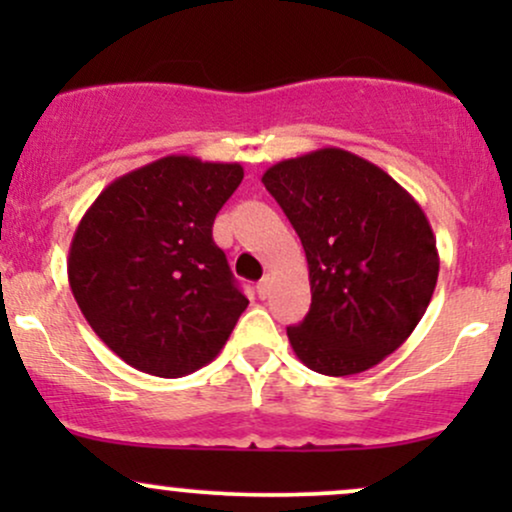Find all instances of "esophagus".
Segmentation results:
<instances>
[{"label":"esophagus","instance_id":"1","mask_svg":"<svg viewBox=\"0 0 512 512\" xmlns=\"http://www.w3.org/2000/svg\"><path fill=\"white\" fill-rule=\"evenodd\" d=\"M269 291H272V276L267 274V276H262V281H260V284H257V296L267 298Z\"/></svg>","mask_w":512,"mask_h":512}]
</instances>
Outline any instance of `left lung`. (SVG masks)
I'll return each mask as SVG.
<instances>
[{
    "mask_svg": "<svg viewBox=\"0 0 512 512\" xmlns=\"http://www.w3.org/2000/svg\"><path fill=\"white\" fill-rule=\"evenodd\" d=\"M301 238L308 315L286 327L322 375H354L399 349L431 303L438 250L416 199L383 168L344 149L286 158L262 175Z\"/></svg>",
    "mask_w": 512,
    "mask_h": 512,
    "instance_id": "left-lung-1",
    "label": "left lung"
}]
</instances>
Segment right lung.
<instances>
[{
	"mask_svg": "<svg viewBox=\"0 0 512 512\" xmlns=\"http://www.w3.org/2000/svg\"><path fill=\"white\" fill-rule=\"evenodd\" d=\"M240 163L166 156L110 182L76 226L69 286L122 361L182 378L214 361L248 298L211 238Z\"/></svg>",
	"mask_w": 512,
	"mask_h": 512,
	"instance_id": "obj_1",
	"label": "right lung"
}]
</instances>
